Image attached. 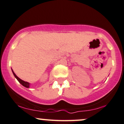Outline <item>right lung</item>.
<instances>
[{"instance_id": "obj_1", "label": "right lung", "mask_w": 124, "mask_h": 124, "mask_svg": "<svg viewBox=\"0 0 124 124\" xmlns=\"http://www.w3.org/2000/svg\"><path fill=\"white\" fill-rule=\"evenodd\" d=\"M12 72H13V73L14 76H15V78L17 79V80L18 81V82H19V83H20L21 85H22L23 86L25 87L29 88V87H30V83H28V82H25V81L21 80V79H20V78H18V77H17V76H16V74L15 73V72H13V70H12Z\"/></svg>"}]
</instances>
